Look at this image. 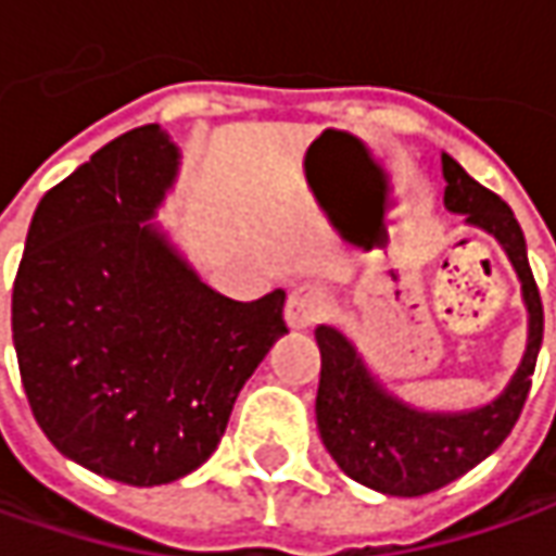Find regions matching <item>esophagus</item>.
Segmentation results:
<instances>
[{
	"label": "esophagus",
	"instance_id": "1",
	"mask_svg": "<svg viewBox=\"0 0 556 556\" xmlns=\"http://www.w3.org/2000/svg\"><path fill=\"white\" fill-rule=\"evenodd\" d=\"M323 311H326V298L311 282L295 286L289 292V298H286V323H289V329H311L316 319L323 316Z\"/></svg>",
	"mask_w": 556,
	"mask_h": 556
}]
</instances>
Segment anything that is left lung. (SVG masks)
Wrapping results in <instances>:
<instances>
[{
  "mask_svg": "<svg viewBox=\"0 0 556 556\" xmlns=\"http://www.w3.org/2000/svg\"><path fill=\"white\" fill-rule=\"evenodd\" d=\"M443 165V205L468 227L489 233L510 261L527 307V348L507 384L492 400L470 409H425L396 396L384 378L336 326H316L323 356L316 391V428L336 465L363 486L415 498L446 486L505 443L527 403L535 359L542 351L545 314L529 270L527 240L510 205L480 187L450 153Z\"/></svg>",
  "mask_w": 556,
  "mask_h": 556,
  "instance_id": "1",
  "label": "left lung"
}]
</instances>
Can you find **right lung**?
<instances>
[{"label":"right lung","instance_id":"right-lung-1","mask_svg":"<svg viewBox=\"0 0 556 556\" xmlns=\"http://www.w3.org/2000/svg\"><path fill=\"white\" fill-rule=\"evenodd\" d=\"M181 172L160 125L104 144L39 200L11 292L29 409L70 462L163 486L208 462L282 323L286 292L233 301L156 220Z\"/></svg>","mask_w":556,"mask_h":556}]
</instances>
